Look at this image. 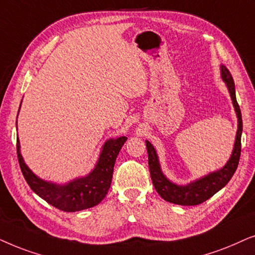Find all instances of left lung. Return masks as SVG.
<instances>
[{"label": "left lung", "instance_id": "obj_1", "mask_svg": "<svg viewBox=\"0 0 255 255\" xmlns=\"http://www.w3.org/2000/svg\"><path fill=\"white\" fill-rule=\"evenodd\" d=\"M222 78L227 85L231 98H232L234 110L237 112L238 117V131H237L236 142H234L233 152L229 162L224 168L218 171L212 172L205 177H203L198 181L191 183V184L181 186L176 185L170 181L165 178V176L162 174L159 163L157 159V154H156L154 147L150 142L145 141L148 150V164L149 170H150V177L154 184L156 191L162 197L164 201L174 203L178 205H198L201 203L205 202L210 197H212L216 192H218L220 189L224 188L232 176L236 172L237 168L239 164L240 152H242V131H243V119L242 112L236 98V90H234V81L231 76L230 71L227 67L222 65Z\"/></svg>", "mask_w": 255, "mask_h": 255}]
</instances>
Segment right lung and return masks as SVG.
Wrapping results in <instances>:
<instances>
[{"instance_id":"add662e5","label":"right lung","mask_w":255,"mask_h":255,"mask_svg":"<svg viewBox=\"0 0 255 255\" xmlns=\"http://www.w3.org/2000/svg\"><path fill=\"white\" fill-rule=\"evenodd\" d=\"M127 137L121 136L107 141L101 151L94 170L84 178L74 179L66 185H57L44 182L26 167L19 152L17 140V158L26 183L33 192L54 208L65 212H76L93 208L106 197L113 177L114 163Z\"/></svg>"}]
</instances>
